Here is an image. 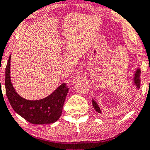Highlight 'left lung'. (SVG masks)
<instances>
[{
  "instance_id": "8db88e82",
  "label": "left lung",
  "mask_w": 150,
  "mask_h": 150,
  "mask_svg": "<svg viewBox=\"0 0 150 150\" xmlns=\"http://www.w3.org/2000/svg\"><path fill=\"white\" fill-rule=\"evenodd\" d=\"M134 84L135 85L137 86L138 89H139V88L140 87V69H138L136 72H135ZM92 105L95 110L98 112V113H100V114H101V110H100V108H99L98 104L96 103V101L93 100V99H92Z\"/></svg>"
}]
</instances>
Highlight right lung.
Instances as JSON below:
<instances>
[{
    "label": "right lung",
    "mask_w": 150,
    "mask_h": 150,
    "mask_svg": "<svg viewBox=\"0 0 150 150\" xmlns=\"http://www.w3.org/2000/svg\"><path fill=\"white\" fill-rule=\"evenodd\" d=\"M10 59L5 68V91L12 108L18 115L30 123L47 124L57 122L61 117L69 88L61 84L52 94L37 100L22 98L16 92L10 80Z\"/></svg>",
    "instance_id": "1"
}]
</instances>
